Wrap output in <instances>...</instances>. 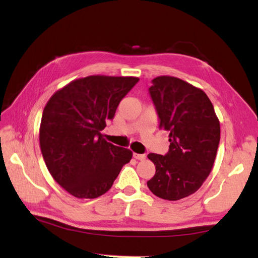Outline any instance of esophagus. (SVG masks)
<instances>
[{
	"instance_id": "obj_1",
	"label": "esophagus",
	"mask_w": 258,
	"mask_h": 258,
	"mask_svg": "<svg viewBox=\"0 0 258 258\" xmlns=\"http://www.w3.org/2000/svg\"><path fill=\"white\" fill-rule=\"evenodd\" d=\"M133 156L136 158V160H139V161H144L145 158H146L145 154H136V153H134Z\"/></svg>"
}]
</instances>
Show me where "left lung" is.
I'll return each mask as SVG.
<instances>
[{"instance_id": "left-lung-1", "label": "left lung", "mask_w": 258, "mask_h": 258, "mask_svg": "<svg viewBox=\"0 0 258 258\" xmlns=\"http://www.w3.org/2000/svg\"><path fill=\"white\" fill-rule=\"evenodd\" d=\"M149 93L160 127L169 132V149L165 155H147L156 168L147 186L160 199L177 201L195 193L210 175L220 122L205 93L183 80L158 76Z\"/></svg>"}]
</instances>
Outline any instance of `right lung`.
<instances>
[{
    "label": "right lung",
    "instance_id": "right-lung-1",
    "mask_svg": "<svg viewBox=\"0 0 258 258\" xmlns=\"http://www.w3.org/2000/svg\"><path fill=\"white\" fill-rule=\"evenodd\" d=\"M140 80L93 75L57 91L43 111L40 145L52 177L78 199H96L112 187L132 152L102 136L119 102Z\"/></svg>",
    "mask_w": 258,
    "mask_h": 258
}]
</instances>
